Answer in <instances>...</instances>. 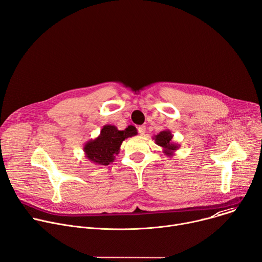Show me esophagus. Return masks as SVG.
<instances>
[{"label":"esophagus","instance_id":"1","mask_svg":"<svg viewBox=\"0 0 262 262\" xmlns=\"http://www.w3.org/2000/svg\"><path fill=\"white\" fill-rule=\"evenodd\" d=\"M138 132H139V134H140L141 136H143V135H145V133H146V127H145L144 125L139 126V127H138Z\"/></svg>","mask_w":262,"mask_h":262}]
</instances>
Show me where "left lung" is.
I'll list each match as a JSON object with an SVG mask.
<instances>
[{
	"label": "left lung",
	"mask_w": 262,
	"mask_h": 262,
	"mask_svg": "<svg viewBox=\"0 0 262 262\" xmlns=\"http://www.w3.org/2000/svg\"><path fill=\"white\" fill-rule=\"evenodd\" d=\"M172 137L173 135L169 129H164L154 137L156 144L161 146L163 148L164 155H166L169 158H171L181 146L180 144L172 142Z\"/></svg>",
	"instance_id": "left-lung-1"
}]
</instances>
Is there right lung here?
<instances>
[{
  "instance_id": "1",
  "label": "right lung",
  "mask_w": 262,
  "mask_h": 262,
  "mask_svg": "<svg viewBox=\"0 0 262 262\" xmlns=\"http://www.w3.org/2000/svg\"><path fill=\"white\" fill-rule=\"evenodd\" d=\"M137 134V129L133 125L127 126L124 130H119L115 125L106 124L97 138L88 141L84 144V156L93 164L108 165L114 162L115 156L120 151L122 142Z\"/></svg>"
}]
</instances>
